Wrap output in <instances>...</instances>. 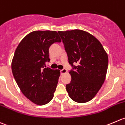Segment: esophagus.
Here are the masks:
<instances>
[{
	"label": "esophagus",
	"instance_id": "34e87169",
	"mask_svg": "<svg viewBox=\"0 0 125 125\" xmlns=\"http://www.w3.org/2000/svg\"><path fill=\"white\" fill-rule=\"evenodd\" d=\"M67 70L66 69H62V70H60V72H61V75L65 73H67Z\"/></svg>",
	"mask_w": 125,
	"mask_h": 125
}]
</instances>
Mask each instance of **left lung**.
Segmentation results:
<instances>
[{
	"label": "left lung",
	"mask_w": 125,
	"mask_h": 125,
	"mask_svg": "<svg viewBox=\"0 0 125 125\" xmlns=\"http://www.w3.org/2000/svg\"><path fill=\"white\" fill-rule=\"evenodd\" d=\"M58 33L72 67L67 92L74 102H89L96 95L105 80L108 67L107 53L99 41L87 32L74 30Z\"/></svg>",
	"instance_id": "left-lung-1"
}]
</instances>
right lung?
<instances>
[{
	"instance_id": "right-lung-1",
	"label": "right lung",
	"mask_w": 125,
	"mask_h": 125,
	"mask_svg": "<svg viewBox=\"0 0 125 125\" xmlns=\"http://www.w3.org/2000/svg\"><path fill=\"white\" fill-rule=\"evenodd\" d=\"M61 41L55 31H34L16 49L11 63L13 75L22 94L38 105L49 103L54 96L60 71L45 67V63L50 60L49 47Z\"/></svg>"
}]
</instances>
